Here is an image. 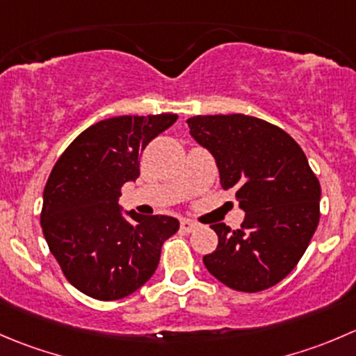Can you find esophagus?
<instances>
[{
  "mask_svg": "<svg viewBox=\"0 0 356 356\" xmlns=\"http://www.w3.org/2000/svg\"><path fill=\"white\" fill-rule=\"evenodd\" d=\"M198 227H200V224L195 222V220H189V219L181 220V229L186 231V233H193V231H196Z\"/></svg>",
  "mask_w": 356,
  "mask_h": 356,
  "instance_id": "obj_1",
  "label": "esophagus"
}]
</instances>
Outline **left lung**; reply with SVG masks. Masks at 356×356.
<instances>
[{"mask_svg":"<svg viewBox=\"0 0 356 356\" xmlns=\"http://www.w3.org/2000/svg\"><path fill=\"white\" fill-rule=\"evenodd\" d=\"M188 127L245 212L240 229L210 226L219 243L203 264L233 291L273 287L294 270L320 220L322 189L305 151L280 127L254 116H193Z\"/></svg>","mask_w":356,"mask_h":356,"instance_id":"8db88e82","label":"left lung"}]
</instances>
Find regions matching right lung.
<instances>
[{"instance_id": "right-lung-1", "label": "right lung", "mask_w": 356, "mask_h": 356, "mask_svg": "<svg viewBox=\"0 0 356 356\" xmlns=\"http://www.w3.org/2000/svg\"><path fill=\"white\" fill-rule=\"evenodd\" d=\"M177 115L116 116L79 134L54 165L43 191L41 229L72 287L116 301L143 287L160 262L161 245L177 233L168 216L127 219L122 186L139 177L144 147Z\"/></svg>"}]
</instances>
